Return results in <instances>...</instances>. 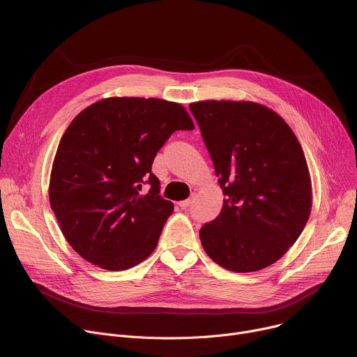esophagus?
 Here are the masks:
<instances>
[{
  "label": "esophagus",
  "mask_w": 357,
  "mask_h": 357,
  "mask_svg": "<svg viewBox=\"0 0 357 357\" xmlns=\"http://www.w3.org/2000/svg\"><path fill=\"white\" fill-rule=\"evenodd\" d=\"M178 205L182 208V209H185V208H188V206H190L192 205V199H186V200H182V202H179Z\"/></svg>",
  "instance_id": "obj_1"
}]
</instances>
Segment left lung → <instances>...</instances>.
<instances>
[{"instance_id": "8db88e82", "label": "left lung", "mask_w": 357, "mask_h": 357, "mask_svg": "<svg viewBox=\"0 0 357 357\" xmlns=\"http://www.w3.org/2000/svg\"><path fill=\"white\" fill-rule=\"evenodd\" d=\"M223 189L219 216L199 236L226 270L251 273L280 260L311 213V179L288 124L250 101H199L189 106Z\"/></svg>"}]
</instances>
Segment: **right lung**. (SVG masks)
I'll return each instance as SVG.
<instances>
[{
  "instance_id": "add662e5",
  "label": "right lung",
  "mask_w": 357,
  "mask_h": 357,
  "mask_svg": "<svg viewBox=\"0 0 357 357\" xmlns=\"http://www.w3.org/2000/svg\"><path fill=\"white\" fill-rule=\"evenodd\" d=\"M178 130H193L181 105L141 97L100 100L70 123L56 151L49 200L84 260L121 271L155 250L174 205L160 196L151 168Z\"/></svg>"
}]
</instances>
